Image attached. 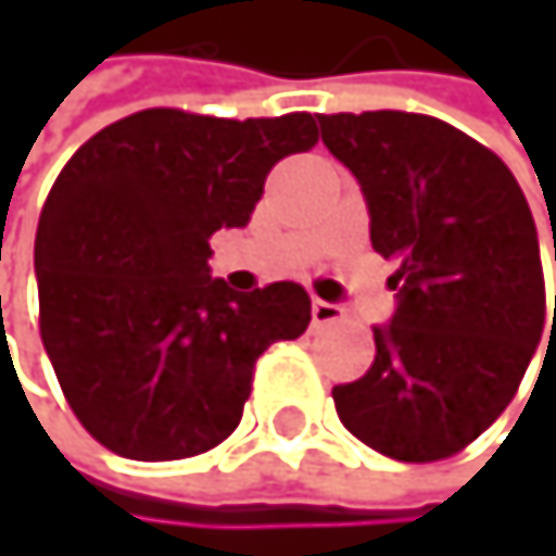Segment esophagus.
Segmentation results:
<instances>
[{"mask_svg":"<svg viewBox=\"0 0 556 556\" xmlns=\"http://www.w3.org/2000/svg\"><path fill=\"white\" fill-rule=\"evenodd\" d=\"M313 324L316 327H327V324H337V319L343 316V309L337 303H327V300H313Z\"/></svg>","mask_w":556,"mask_h":556,"instance_id":"obj_1","label":"esophagus"}]
</instances>
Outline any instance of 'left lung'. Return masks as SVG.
Here are the masks:
<instances>
[{"label":"left lung","mask_w":556,"mask_h":556,"mask_svg":"<svg viewBox=\"0 0 556 556\" xmlns=\"http://www.w3.org/2000/svg\"><path fill=\"white\" fill-rule=\"evenodd\" d=\"M316 119L359 182L374 250L396 266L374 367L333 387L337 414L383 457L443 460L504 414L541 343L538 226L514 173L451 123L396 110Z\"/></svg>","instance_id":"8db88e82"}]
</instances>
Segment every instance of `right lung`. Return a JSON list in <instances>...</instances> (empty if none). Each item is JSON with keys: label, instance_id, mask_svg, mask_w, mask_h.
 Returning a JSON list of instances; mask_svg holds the SVG:
<instances>
[{"label": "right lung", "instance_id": "add662e5", "mask_svg": "<svg viewBox=\"0 0 556 556\" xmlns=\"http://www.w3.org/2000/svg\"><path fill=\"white\" fill-rule=\"evenodd\" d=\"M316 142L309 113L142 110L59 173L36 229L39 330L79 424L129 460H182L240 427L256 356L296 340L309 296L210 276V237L247 226L269 169Z\"/></svg>", "mask_w": 556, "mask_h": 556}]
</instances>
